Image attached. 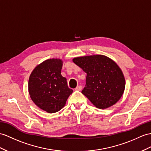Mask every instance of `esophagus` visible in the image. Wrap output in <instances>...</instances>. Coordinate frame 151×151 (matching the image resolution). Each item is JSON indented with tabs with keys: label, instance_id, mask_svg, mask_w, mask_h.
Segmentation results:
<instances>
[{
	"label": "esophagus",
	"instance_id": "1",
	"mask_svg": "<svg viewBox=\"0 0 151 151\" xmlns=\"http://www.w3.org/2000/svg\"><path fill=\"white\" fill-rule=\"evenodd\" d=\"M82 86H81V85H79V86H77L76 87V88L75 89V90H78V91H81L82 90Z\"/></svg>",
	"mask_w": 151,
	"mask_h": 151
}]
</instances>
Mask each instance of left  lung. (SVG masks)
<instances>
[{"label":"left lung","mask_w":151,"mask_h":151,"mask_svg":"<svg viewBox=\"0 0 151 151\" xmlns=\"http://www.w3.org/2000/svg\"><path fill=\"white\" fill-rule=\"evenodd\" d=\"M73 62L86 73L82 93L95 107L106 109L115 104L125 89L123 73L115 61L103 55L79 57Z\"/></svg>","instance_id":"1"}]
</instances>
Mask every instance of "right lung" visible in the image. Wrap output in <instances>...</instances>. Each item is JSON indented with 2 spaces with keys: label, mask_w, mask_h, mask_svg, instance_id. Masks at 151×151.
I'll return each instance as SVG.
<instances>
[{
  "label": "right lung",
  "mask_w": 151,
  "mask_h": 151,
  "mask_svg": "<svg viewBox=\"0 0 151 151\" xmlns=\"http://www.w3.org/2000/svg\"><path fill=\"white\" fill-rule=\"evenodd\" d=\"M62 61L49 59L42 62L31 73L29 79V93L40 108L49 113L63 108L73 90L67 79L61 74Z\"/></svg>",
  "instance_id": "add662e5"
}]
</instances>
